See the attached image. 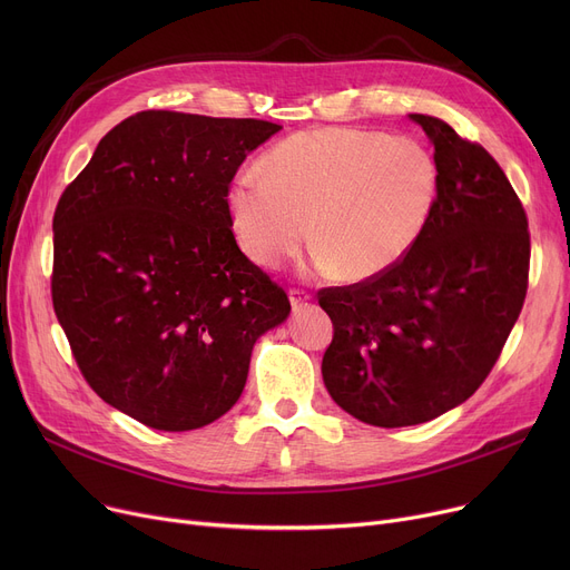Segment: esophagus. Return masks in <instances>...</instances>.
I'll return each instance as SVG.
<instances>
[{
  "instance_id": "34e87169",
  "label": "esophagus",
  "mask_w": 570,
  "mask_h": 570,
  "mask_svg": "<svg viewBox=\"0 0 570 570\" xmlns=\"http://www.w3.org/2000/svg\"><path fill=\"white\" fill-rule=\"evenodd\" d=\"M288 297H291V307L297 312V309H303L312 301V293H307L303 288H291Z\"/></svg>"
}]
</instances>
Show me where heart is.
I'll return each mask as SVG.
<instances>
[{
  "instance_id": "obj_1",
  "label": "heart",
  "mask_w": 570,
  "mask_h": 570,
  "mask_svg": "<svg viewBox=\"0 0 570 570\" xmlns=\"http://www.w3.org/2000/svg\"><path fill=\"white\" fill-rule=\"evenodd\" d=\"M439 189V161L425 142L318 127L277 142L263 170H239L228 213L239 247L261 267L301 252L312 224L316 265L367 282L421 243Z\"/></svg>"
}]
</instances>
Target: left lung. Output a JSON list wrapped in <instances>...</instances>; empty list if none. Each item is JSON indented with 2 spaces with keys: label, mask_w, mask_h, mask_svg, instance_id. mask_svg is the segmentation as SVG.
Here are the masks:
<instances>
[{
  "label": "left lung",
  "mask_w": 570,
  "mask_h": 570,
  "mask_svg": "<svg viewBox=\"0 0 570 570\" xmlns=\"http://www.w3.org/2000/svg\"><path fill=\"white\" fill-rule=\"evenodd\" d=\"M441 170L421 243L385 275L318 291L335 335L323 383L357 421L421 425L466 402L492 372L522 312L529 222L483 145L413 112Z\"/></svg>",
  "instance_id": "8db88e82"
}]
</instances>
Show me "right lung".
<instances>
[{
    "mask_svg": "<svg viewBox=\"0 0 570 570\" xmlns=\"http://www.w3.org/2000/svg\"><path fill=\"white\" fill-rule=\"evenodd\" d=\"M265 119L142 110L110 129L52 217V307L89 387L138 423L198 430L243 395L288 295L239 252L228 187Z\"/></svg>",
    "mask_w": 570,
    "mask_h": 570,
    "instance_id": "1",
    "label": "right lung"
}]
</instances>
